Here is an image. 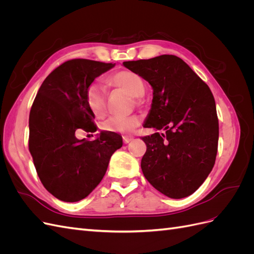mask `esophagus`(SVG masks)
Segmentation results:
<instances>
[{
  "instance_id": "34e87169",
  "label": "esophagus",
  "mask_w": 254,
  "mask_h": 254,
  "mask_svg": "<svg viewBox=\"0 0 254 254\" xmlns=\"http://www.w3.org/2000/svg\"><path fill=\"white\" fill-rule=\"evenodd\" d=\"M132 140H133V136H130V135L123 136V141H124L125 144H128L129 142H131Z\"/></svg>"
}]
</instances>
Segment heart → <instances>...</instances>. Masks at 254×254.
I'll return each instance as SVG.
<instances>
[{
    "instance_id": "heart-1",
    "label": "heart",
    "mask_w": 254,
    "mask_h": 254,
    "mask_svg": "<svg viewBox=\"0 0 254 254\" xmlns=\"http://www.w3.org/2000/svg\"><path fill=\"white\" fill-rule=\"evenodd\" d=\"M107 82L110 87L125 91L133 96L135 104H140L145 93V82L140 75L131 71H119L110 75ZM84 102L92 114L102 118L107 111V90L101 82L94 81L87 88ZM140 119L136 115H117L104 122L103 129L106 131L127 134L131 133L140 126Z\"/></svg>"
}]
</instances>
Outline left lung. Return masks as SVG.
I'll list each match as a JSON object with an SVG mask.
<instances>
[{
    "mask_svg": "<svg viewBox=\"0 0 254 254\" xmlns=\"http://www.w3.org/2000/svg\"><path fill=\"white\" fill-rule=\"evenodd\" d=\"M123 64L152 87L144 127L164 131L142 136L147 146L141 162L145 178L167 197L190 196L209 176L217 155L218 118L209 86L175 55Z\"/></svg>",
    "mask_w": 254,
    "mask_h": 254,
    "instance_id": "1",
    "label": "left lung"
}]
</instances>
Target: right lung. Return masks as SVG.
I'll list each match as a JSON object with an SVG mask.
<instances>
[{
    "label": "right lung",
    "instance_id": "right-lung-1",
    "mask_svg": "<svg viewBox=\"0 0 254 254\" xmlns=\"http://www.w3.org/2000/svg\"><path fill=\"white\" fill-rule=\"evenodd\" d=\"M113 64L71 59L42 82L29 112L28 148L43 187L59 200L86 198L102 181L122 136L102 132L96 140H78L76 130L94 132L95 115L84 102L87 88Z\"/></svg>",
    "mask_w": 254,
    "mask_h": 254
}]
</instances>
